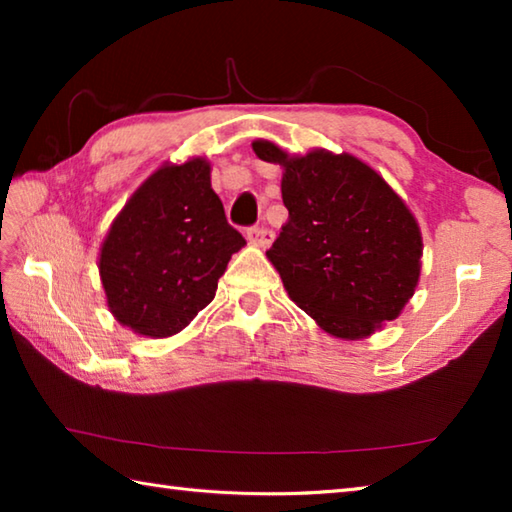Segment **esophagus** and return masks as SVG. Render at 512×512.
<instances>
[{
  "mask_svg": "<svg viewBox=\"0 0 512 512\" xmlns=\"http://www.w3.org/2000/svg\"><path fill=\"white\" fill-rule=\"evenodd\" d=\"M273 232L271 230H268V228H264V225H262V228H250L248 232H246V239L250 241V244H253V246H259V248H268V246H271L273 244Z\"/></svg>",
  "mask_w": 512,
  "mask_h": 512,
  "instance_id": "obj_1",
  "label": "esophagus"
}]
</instances>
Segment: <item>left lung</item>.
I'll return each instance as SVG.
<instances>
[{
    "label": "left lung",
    "instance_id": "obj_1",
    "mask_svg": "<svg viewBox=\"0 0 512 512\" xmlns=\"http://www.w3.org/2000/svg\"><path fill=\"white\" fill-rule=\"evenodd\" d=\"M282 167L289 221L268 250L296 305L334 339H368L402 314L422 271V232L400 194L352 153L291 155L255 140Z\"/></svg>",
    "mask_w": 512,
    "mask_h": 512
}]
</instances>
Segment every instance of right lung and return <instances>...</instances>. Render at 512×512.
<instances>
[{"label":"right lung","instance_id":"add662e5","mask_svg":"<svg viewBox=\"0 0 512 512\" xmlns=\"http://www.w3.org/2000/svg\"><path fill=\"white\" fill-rule=\"evenodd\" d=\"M210 173L201 155L164 162L121 207L99 248L110 314L146 339L183 332L246 246L225 219Z\"/></svg>","mask_w":512,"mask_h":512}]
</instances>
